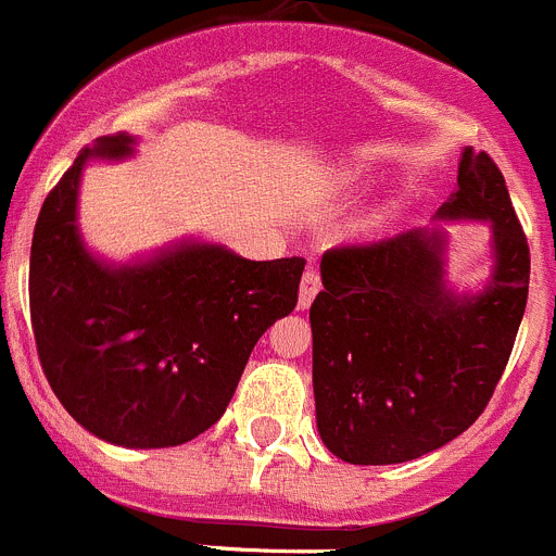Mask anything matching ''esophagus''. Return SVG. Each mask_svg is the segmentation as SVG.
I'll use <instances>...</instances> for the list:
<instances>
[{
  "mask_svg": "<svg viewBox=\"0 0 556 556\" xmlns=\"http://www.w3.org/2000/svg\"><path fill=\"white\" fill-rule=\"evenodd\" d=\"M323 289V278H319V269H305L303 283H300V308H308L312 300L317 298V292Z\"/></svg>",
  "mask_w": 556,
  "mask_h": 556,
  "instance_id": "34e87169",
  "label": "esophagus"
}]
</instances>
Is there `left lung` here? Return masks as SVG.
<instances>
[{
  "label": "left lung",
  "instance_id": "8db88e82",
  "mask_svg": "<svg viewBox=\"0 0 556 556\" xmlns=\"http://www.w3.org/2000/svg\"><path fill=\"white\" fill-rule=\"evenodd\" d=\"M438 217L491 220V283L444 287V237L414 231L330 248L312 303L314 400L325 446L355 466L427 455L475 425L510 361L527 308L529 244L496 162L463 151Z\"/></svg>",
  "mask_w": 556,
  "mask_h": 556
}]
</instances>
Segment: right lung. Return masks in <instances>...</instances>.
<instances>
[{
	"label": "right lung",
	"mask_w": 556,
	"mask_h": 556,
	"mask_svg": "<svg viewBox=\"0 0 556 556\" xmlns=\"http://www.w3.org/2000/svg\"><path fill=\"white\" fill-rule=\"evenodd\" d=\"M131 154L99 137L40 206L29 253V319L43 375L85 430L131 450L178 446L226 414L244 364L298 305L305 258L248 262L220 244H181L106 267L76 233V187L93 156Z\"/></svg>",
	"instance_id": "add662e5"
}]
</instances>
